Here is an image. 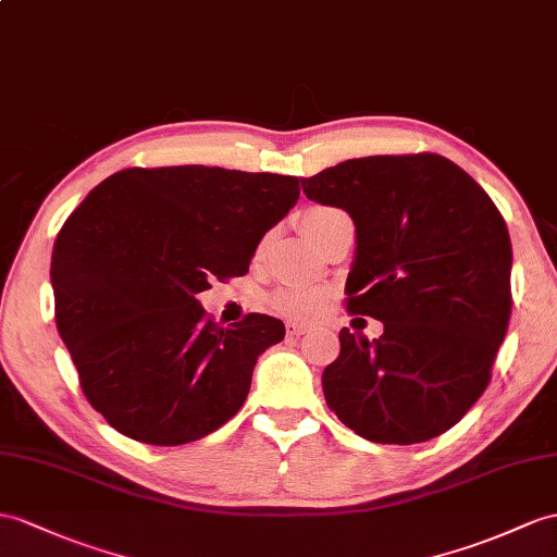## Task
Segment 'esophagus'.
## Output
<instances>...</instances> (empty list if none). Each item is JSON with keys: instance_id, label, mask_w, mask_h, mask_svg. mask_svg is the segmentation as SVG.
<instances>
[{"instance_id": "esophagus-1", "label": "esophagus", "mask_w": 557, "mask_h": 557, "mask_svg": "<svg viewBox=\"0 0 557 557\" xmlns=\"http://www.w3.org/2000/svg\"><path fill=\"white\" fill-rule=\"evenodd\" d=\"M286 333H288L290 337H300V335L307 333V325H305V323H297V321H288V323H286Z\"/></svg>"}]
</instances>
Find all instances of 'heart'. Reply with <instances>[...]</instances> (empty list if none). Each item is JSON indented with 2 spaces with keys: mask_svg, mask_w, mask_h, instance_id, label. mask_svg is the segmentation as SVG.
Masks as SVG:
<instances>
[{
  "mask_svg": "<svg viewBox=\"0 0 557 557\" xmlns=\"http://www.w3.org/2000/svg\"><path fill=\"white\" fill-rule=\"evenodd\" d=\"M337 214H341V210L335 208H309L302 216L305 234L314 240L323 232V226ZM271 302H274V307L281 311V314L293 317V319H311L323 309L325 293L321 288H311V286H290V288L276 290L274 297H271Z\"/></svg>",
  "mask_w": 557,
  "mask_h": 557,
  "instance_id": "obj_1",
  "label": "heart"
}]
</instances>
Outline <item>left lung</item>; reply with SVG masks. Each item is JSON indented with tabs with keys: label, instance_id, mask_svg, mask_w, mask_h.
I'll use <instances>...</instances> for the list:
<instances>
[{
	"label": "left lung",
	"instance_id": "8db88e82",
	"mask_svg": "<svg viewBox=\"0 0 557 557\" xmlns=\"http://www.w3.org/2000/svg\"><path fill=\"white\" fill-rule=\"evenodd\" d=\"M302 191L351 216L347 307L385 325L373 343L341 331V357L321 375L325 401L369 442L442 435L490 385L508 331L504 216L468 172L435 153L345 160L302 176Z\"/></svg>",
	"mask_w": 557,
	"mask_h": 557
}]
</instances>
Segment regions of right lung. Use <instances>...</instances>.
Returning a JSON list of instances; mask_svg holds the SVG:
<instances>
[{
    "label": "right lung",
    "mask_w": 557,
    "mask_h": 557,
    "mask_svg": "<svg viewBox=\"0 0 557 557\" xmlns=\"http://www.w3.org/2000/svg\"><path fill=\"white\" fill-rule=\"evenodd\" d=\"M300 182L206 165L129 168L67 216L51 252L57 329L108 425L176 446L238 413L257 359L286 325L248 314L222 329L196 295L212 276L246 274Z\"/></svg>",
    "instance_id": "add662e5"
}]
</instances>
